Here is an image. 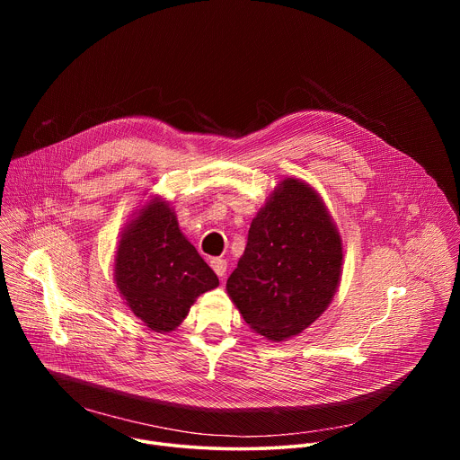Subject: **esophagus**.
Returning a JSON list of instances; mask_svg holds the SVG:
<instances>
[{
	"instance_id": "34e87169",
	"label": "esophagus",
	"mask_w": 460,
	"mask_h": 460,
	"mask_svg": "<svg viewBox=\"0 0 460 460\" xmlns=\"http://www.w3.org/2000/svg\"><path fill=\"white\" fill-rule=\"evenodd\" d=\"M211 268H213V271L222 279L224 275H226V271H227V261L224 260V258H211Z\"/></svg>"
}]
</instances>
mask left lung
I'll return each instance as SVG.
<instances>
[{
  "label": "left lung",
  "mask_w": 460,
  "mask_h": 460,
  "mask_svg": "<svg viewBox=\"0 0 460 460\" xmlns=\"http://www.w3.org/2000/svg\"><path fill=\"white\" fill-rule=\"evenodd\" d=\"M342 260V238L322 196L304 180L284 178L252 218L226 289L252 332L282 342L332 304Z\"/></svg>",
  "instance_id": "8db88e82"
}]
</instances>
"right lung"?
<instances>
[{
	"label": "right lung",
	"instance_id": "1",
	"mask_svg": "<svg viewBox=\"0 0 460 460\" xmlns=\"http://www.w3.org/2000/svg\"><path fill=\"white\" fill-rule=\"evenodd\" d=\"M114 282L149 330L169 333L196 298L218 286V277L180 231L171 204L156 194L119 234Z\"/></svg>",
	"mask_w": 460,
	"mask_h": 460
}]
</instances>
